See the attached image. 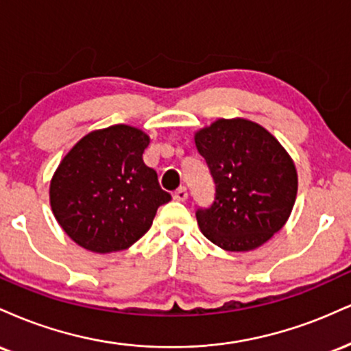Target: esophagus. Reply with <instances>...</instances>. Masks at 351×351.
<instances>
[{"label": "esophagus", "mask_w": 351, "mask_h": 351, "mask_svg": "<svg viewBox=\"0 0 351 351\" xmlns=\"http://www.w3.org/2000/svg\"><path fill=\"white\" fill-rule=\"evenodd\" d=\"M187 195H189L187 189L179 187L174 193H172V199L177 200V202H185V200H187Z\"/></svg>", "instance_id": "obj_1"}]
</instances>
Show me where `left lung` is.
I'll return each mask as SVG.
<instances>
[{"label": "left lung", "instance_id": "1", "mask_svg": "<svg viewBox=\"0 0 351 351\" xmlns=\"http://www.w3.org/2000/svg\"><path fill=\"white\" fill-rule=\"evenodd\" d=\"M215 184L197 208L202 233L226 251H250L282 228L298 195V172L284 147L248 119H218L195 134Z\"/></svg>", "mask_w": 351, "mask_h": 351}]
</instances>
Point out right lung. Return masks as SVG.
<instances>
[{"label": "right lung", "instance_id": "1", "mask_svg": "<svg viewBox=\"0 0 351 351\" xmlns=\"http://www.w3.org/2000/svg\"><path fill=\"white\" fill-rule=\"evenodd\" d=\"M149 138L126 125L93 131L62 159L51 182V207L82 248L111 253L130 248L171 200L143 152Z\"/></svg>", "mask_w": 351, "mask_h": 351}]
</instances>
